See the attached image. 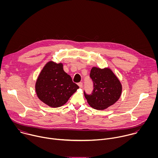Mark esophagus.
<instances>
[{"instance_id": "34e87169", "label": "esophagus", "mask_w": 158, "mask_h": 158, "mask_svg": "<svg viewBox=\"0 0 158 158\" xmlns=\"http://www.w3.org/2000/svg\"><path fill=\"white\" fill-rule=\"evenodd\" d=\"M82 82H79V83H78V85L79 86V87L80 88H82Z\"/></svg>"}]
</instances>
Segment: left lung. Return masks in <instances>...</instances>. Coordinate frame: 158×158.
Returning a JSON list of instances; mask_svg holds the SVG:
<instances>
[{
    "label": "left lung",
    "mask_w": 158,
    "mask_h": 158,
    "mask_svg": "<svg viewBox=\"0 0 158 158\" xmlns=\"http://www.w3.org/2000/svg\"><path fill=\"white\" fill-rule=\"evenodd\" d=\"M90 77L93 81L94 90L90 95L84 93L90 106L97 110H104L119 100L122 93V84L110 68L93 67Z\"/></svg>",
    "instance_id": "1"
}]
</instances>
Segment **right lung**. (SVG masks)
Returning a JSON list of instances; mask_svg holds the SVG:
<instances>
[{
  "label": "right lung",
  "mask_w": 158,
  "mask_h": 158,
  "mask_svg": "<svg viewBox=\"0 0 158 158\" xmlns=\"http://www.w3.org/2000/svg\"><path fill=\"white\" fill-rule=\"evenodd\" d=\"M79 88L71 77L64 72L63 64L52 60L44 66L35 85L38 98L51 107L65 104Z\"/></svg>",
  "instance_id": "1"
}]
</instances>
